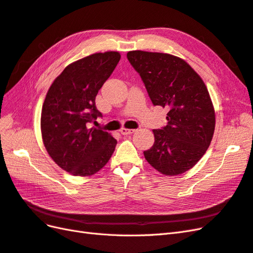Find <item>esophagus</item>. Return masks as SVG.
Segmentation results:
<instances>
[{
  "mask_svg": "<svg viewBox=\"0 0 253 253\" xmlns=\"http://www.w3.org/2000/svg\"><path fill=\"white\" fill-rule=\"evenodd\" d=\"M136 132V129H131V128H125V127H122L121 129H120V133L122 134V135H129V134H133V133H135Z\"/></svg>",
  "mask_w": 253,
  "mask_h": 253,
  "instance_id": "obj_1",
  "label": "esophagus"
}]
</instances>
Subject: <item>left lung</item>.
<instances>
[{"label":"left lung","mask_w":253,"mask_h":253,"mask_svg":"<svg viewBox=\"0 0 253 253\" xmlns=\"http://www.w3.org/2000/svg\"><path fill=\"white\" fill-rule=\"evenodd\" d=\"M127 60L140 75L152 103L169 110L168 125L153 129L147 162L168 176L193 168L209 148L215 112L203 79L185 60L163 52L133 50Z\"/></svg>","instance_id":"obj_1"}]
</instances>
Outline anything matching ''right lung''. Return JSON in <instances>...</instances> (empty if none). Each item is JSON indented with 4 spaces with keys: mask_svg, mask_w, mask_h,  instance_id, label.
<instances>
[{
    "mask_svg": "<svg viewBox=\"0 0 253 253\" xmlns=\"http://www.w3.org/2000/svg\"><path fill=\"white\" fill-rule=\"evenodd\" d=\"M120 60L118 51L97 52L67 65L53 80L42 106L44 147L60 168L90 176L109 162L117 140L102 129L88 128L101 113L95 99Z\"/></svg>",
    "mask_w": 253,
    "mask_h": 253,
    "instance_id": "obj_1",
    "label": "right lung"
}]
</instances>
